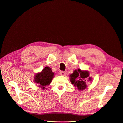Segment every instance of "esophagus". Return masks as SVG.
Wrapping results in <instances>:
<instances>
[{
    "mask_svg": "<svg viewBox=\"0 0 123 123\" xmlns=\"http://www.w3.org/2000/svg\"><path fill=\"white\" fill-rule=\"evenodd\" d=\"M60 74L62 75V76H65L67 74V73L64 72V71H61V72H60Z\"/></svg>",
    "mask_w": 123,
    "mask_h": 123,
    "instance_id": "34e87169",
    "label": "esophagus"
}]
</instances>
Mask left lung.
Instances as JSON below:
<instances>
[{
	"label": "left lung",
	"mask_w": 123,
	"mask_h": 123,
	"mask_svg": "<svg viewBox=\"0 0 123 123\" xmlns=\"http://www.w3.org/2000/svg\"><path fill=\"white\" fill-rule=\"evenodd\" d=\"M89 72L87 71H82L80 68L74 70L72 74L70 75V80L71 83L76 87L79 91H82L86 88V79L88 81H92V79L90 77Z\"/></svg>",
	"instance_id": "obj_1"
}]
</instances>
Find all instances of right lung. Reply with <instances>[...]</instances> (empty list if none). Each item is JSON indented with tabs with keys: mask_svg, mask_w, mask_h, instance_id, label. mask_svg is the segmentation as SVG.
I'll return each instance as SVG.
<instances>
[{
	"mask_svg": "<svg viewBox=\"0 0 123 123\" xmlns=\"http://www.w3.org/2000/svg\"><path fill=\"white\" fill-rule=\"evenodd\" d=\"M54 74L51 68L49 67H45L41 72L37 73L34 77V82L38 84L39 87L44 90L45 87L52 82Z\"/></svg>",
	"mask_w": 123,
	"mask_h": 123,
	"instance_id": "1",
	"label": "right lung"
}]
</instances>
